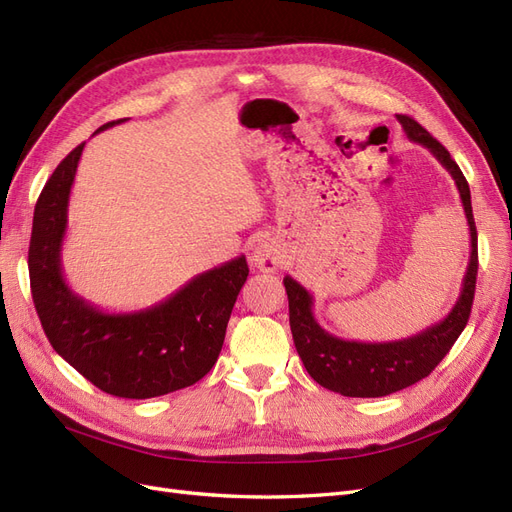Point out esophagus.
Returning a JSON list of instances; mask_svg holds the SVG:
<instances>
[{
	"mask_svg": "<svg viewBox=\"0 0 512 512\" xmlns=\"http://www.w3.org/2000/svg\"><path fill=\"white\" fill-rule=\"evenodd\" d=\"M250 260H252L256 269H260L264 273H273V271H277V267L281 264V254L273 243L262 241V243H256L252 248Z\"/></svg>",
	"mask_w": 512,
	"mask_h": 512,
	"instance_id": "34e87169",
	"label": "esophagus"
}]
</instances>
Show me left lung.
<instances>
[{
	"instance_id": "left-lung-1",
	"label": "left lung",
	"mask_w": 512,
	"mask_h": 512,
	"mask_svg": "<svg viewBox=\"0 0 512 512\" xmlns=\"http://www.w3.org/2000/svg\"><path fill=\"white\" fill-rule=\"evenodd\" d=\"M396 118L411 142L428 148L455 180L470 226V262L464 275L462 294L445 320L415 334V337L392 343H360L334 337L315 322L313 296L290 275L284 277L292 339L307 373L326 390L349 398L387 396L428 377L438 362L449 354V349L466 328L474 286H477V226H474L470 188L464 173L457 167L447 148L436 142L415 118L407 114H396Z\"/></svg>"
}]
</instances>
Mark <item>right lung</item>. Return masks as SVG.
Listing matches in <instances>:
<instances>
[{"label":"right lung","mask_w":512,"mask_h":512,"mask_svg":"<svg viewBox=\"0 0 512 512\" xmlns=\"http://www.w3.org/2000/svg\"><path fill=\"white\" fill-rule=\"evenodd\" d=\"M82 148L59 163L33 211L29 279L42 328L52 349L105 394L144 400L182 390L216 364L248 262L245 256L228 260L144 311L105 313L86 303L69 290L61 269L67 203Z\"/></svg>","instance_id":"right-lung-1"}]
</instances>
